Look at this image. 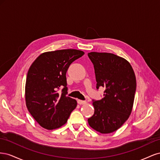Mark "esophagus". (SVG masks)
I'll use <instances>...</instances> for the list:
<instances>
[{"label": "esophagus", "mask_w": 160, "mask_h": 160, "mask_svg": "<svg viewBox=\"0 0 160 160\" xmlns=\"http://www.w3.org/2000/svg\"><path fill=\"white\" fill-rule=\"evenodd\" d=\"M77 103H78L80 105H84V104H86L87 102L85 101H83V100H80V99H78L77 100Z\"/></svg>", "instance_id": "esophagus-1"}]
</instances>
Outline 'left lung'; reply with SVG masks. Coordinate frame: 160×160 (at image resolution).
<instances>
[{
	"label": "left lung",
	"mask_w": 160,
	"mask_h": 160,
	"mask_svg": "<svg viewBox=\"0 0 160 160\" xmlns=\"http://www.w3.org/2000/svg\"><path fill=\"white\" fill-rule=\"evenodd\" d=\"M97 89L104 88V98L93 100L94 114L88 119L90 127L101 133L118 130L132 113L136 79L132 67L123 58L113 53L91 52Z\"/></svg>",
	"instance_id": "8db88e82"
}]
</instances>
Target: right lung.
I'll list each match as a JSON object with an SVG mask.
<instances>
[{
    "label": "right lung",
    "mask_w": 160,
    "mask_h": 160,
    "mask_svg": "<svg viewBox=\"0 0 160 160\" xmlns=\"http://www.w3.org/2000/svg\"><path fill=\"white\" fill-rule=\"evenodd\" d=\"M83 55V51L77 49L45 52L31 65L25 85L26 105L43 128L51 130L61 127L77 107V101L66 95V72L72 62Z\"/></svg>",
    "instance_id": "right-lung-1"
}]
</instances>
